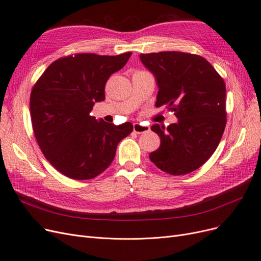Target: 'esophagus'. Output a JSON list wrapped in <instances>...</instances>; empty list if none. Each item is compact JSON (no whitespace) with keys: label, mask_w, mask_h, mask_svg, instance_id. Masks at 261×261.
I'll list each match as a JSON object with an SVG mask.
<instances>
[{"label":"esophagus","mask_w":261,"mask_h":261,"mask_svg":"<svg viewBox=\"0 0 261 261\" xmlns=\"http://www.w3.org/2000/svg\"><path fill=\"white\" fill-rule=\"evenodd\" d=\"M147 130H150V127L147 125H144V124L141 123H134V132L137 134H142Z\"/></svg>","instance_id":"esophagus-1"}]
</instances>
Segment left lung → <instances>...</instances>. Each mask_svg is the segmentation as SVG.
<instances>
[{
	"label": "left lung",
	"mask_w": 261,
	"mask_h": 261,
	"mask_svg": "<svg viewBox=\"0 0 261 261\" xmlns=\"http://www.w3.org/2000/svg\"><path fill=\"white\" fill-rule=\"evenodd\" d=\"M158 86L156 107L166 106L178 119L167 128L151 127L160 146L150 154L157 168L182 175L203 166L218 147L226 125L225 83L210 63L195 54H140Z\"/></svg>",
	"instance_id": "1"
}]
</instances>
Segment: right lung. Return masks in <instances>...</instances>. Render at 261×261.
<instances>
[{
	"mask_svg": "<svg viewBox=\"0 0 261 261\" xmlns=\"http://www.w3.org/2000/svg\"><path fill=\"white\" fill-rule=\"evenodd\" d=\"M130 55H69L49 65L34 85L33 130L44 157L61 174L77 180L96 177L133 132L130 122L115 125L90 116L95 102L105 100L106 82Z\"/></svg>",
	"mask_w": 261,
	"mask_h": 261,
	"instance_id": "1",
	"label": "right lung"
}]
</instances>
